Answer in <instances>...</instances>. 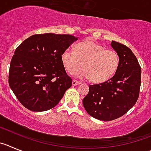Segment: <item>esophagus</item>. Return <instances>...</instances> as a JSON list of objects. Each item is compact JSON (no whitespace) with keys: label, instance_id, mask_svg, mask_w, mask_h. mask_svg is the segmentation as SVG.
I'll use <instances>...</instances> for the list:
<instances>
[{"label":"esophagus","instance_id":"34e87169","mask_svg":"<svg viewBox=\"0 0 151 151\" xmlns=\"http://www.w3.org/2000/svg\"><path fill=\"white\" fill-rule=\"evenodd\" d=\"M81 83L79 82V81H75V80H73L72 81V85L73 86H77V85H79V84H81Z\"/></svg>","mask_w":151,"mask_h":151}]
</instances>
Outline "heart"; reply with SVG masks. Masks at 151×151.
I'll return each instance as SVG.
<instances>
[{"label": "heart", "instance_id": "heart-1", "mask_svg": "<svg viewBox=\"0 0 151 151\" xmlns=\"http://www.w3.org/2000/svg\"><path fill=\"white\" fill-rule=\"evenodd\" d=\"M64 67L69 74H74L82 68L77 76L89 78L94 83L108 81L116 74L119 56L114 50H106L92 40H84L74 47V52L66 50L61 56Z\"/></svg>", "mask_w": 151, "mask_h": 151}]
</instances>
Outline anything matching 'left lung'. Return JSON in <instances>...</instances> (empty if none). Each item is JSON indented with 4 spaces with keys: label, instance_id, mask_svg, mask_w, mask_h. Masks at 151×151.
<instances>
[{
    "label": "left lung",
    "instance_id": "left-lung-1",
    "mask_svg": "<svg viewBox=\"0 0 151 151\" xmlns=\"http://www.w3.org/2000/svg\"><path fill=\"white\" fill-rule=\"evenodd\" d=\"M111 46L119 56V65L114 77L102 83L89 85L83 104L92 117L110 121L124 115L138 99L142 69L128 47L112 40Z\"/></svg>",
    "mask_w": 151,
    "mask_h": 151
}]
</instances>
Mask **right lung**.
<instances>
[{
    "mask_svg": "<svg viewBox=\"0 0 151 151\" xmlns=\"http://www.w3.org/2000/svg\"><path fill=\"white\" fill-rule=\"evenodd\" d=\"M77 40L70 35L39 34L16 48L9 65V85L27 109L41 112L54 108L71 86L61 56Z\"/></svg>",
    "mask_w": 151,
    "mask_h": 151,
    "instance_id": "add662e5",
    "label": "right lung"
}]
</instances>
